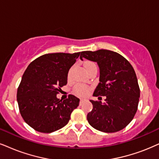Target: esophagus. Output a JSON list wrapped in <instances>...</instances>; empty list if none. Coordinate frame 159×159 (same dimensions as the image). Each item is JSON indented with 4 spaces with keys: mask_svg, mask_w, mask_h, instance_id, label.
Returning <instances> with one entry per match:
<instances>
[{
    "mask_svg": "<svg viewBox=\"0 0 159 159\" xmlns=\"http://www.w3.org/2000/svg\"><path fill=\"white\" fill-rule=\"evenodd\" d=\"M84 101H86L85 99H81V100H80V105H81V104L83 103Z\"/></svg>",
    "mask_w": 159,
    "mask_h": 159,
    "instance_id": "34e87169",
    "label": "esophagus"
}]
</instances>
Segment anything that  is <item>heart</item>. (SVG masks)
<instances>
[{"mask_svg": "<svg viewBox=\"0 0 159 159\" xmlns=\"http://www.w3.org/2000/svg\"><path fill=\"white\" fill-rule=\"evenodd\" d=\"M95 65L93 62L92 61H86L85 64H84V67L86 69L87 67H91V66ZM75 94H78V95H86L88 92L87 88L85 87V86H78L75 89Z\"/></svg>", "mask_w": 159, "mask_h": 159, "instance_id": "1", "label": "heart"}]
</instances>
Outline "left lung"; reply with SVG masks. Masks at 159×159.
I'll use <instances>...</instances> for the list:
<instances>
[{"mask_svg": "<svg viewBox=\"0 0 159 159\" xmlns=\"http://www.w3.org/2000/svg\"><path fill=\"white\" fill-rule=\"evenodd\" d=\"M83 58L97 62L99 84L93 96H106L105 103L90 100L93 108L87 114L92 127L105 133L123 129L133 120L140 97L137 78L133 67L123 56L108 50L82 51Z\"/></svg>", "mask_w": 159, "mask_h": 159, "instance_id": "8db88e82", "label": "left lung"}]
</instances>
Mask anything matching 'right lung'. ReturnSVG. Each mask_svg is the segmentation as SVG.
I'll return each instance as SVG.
<instances>
[{
  "mask_svg": "<svg viewBox=\"0 0 159 159\" xmlns=\"http://www.w3.org/2000/svg\"><path fill=\"white\" fill-rule=\"evenodd\" d=\"M80 53H47L28 66L17 93L24 121L41 133H52L68 123L79 98L70 94L60 100L56 94L67 83L68 72Z\"/></svg>",
  "mask_w": 159,
  "mask_h": 159,
  "instance_id": "1",
  "label": "right lung"
}]
</instances>
